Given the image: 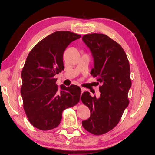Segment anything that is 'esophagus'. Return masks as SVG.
Here are the masks:
<instances>
[{"mask_svg":"<svg viewBox=\"0 0 155 155\" xmlns=\"http://www.w3.org/2000/svg\"><path fill=\"white\" fill-rule=\"evenodd\" d=\"M85 91V88H83V87H81V95L83 94V92Z\"/></svg>","mask_w":155,"mask_h":155,"instance_id":"34e87169","label":"esophagus"}]
</instances>
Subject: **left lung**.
Instances as JSON below:
<instances>
[{
	"label": "left lung",
	"instance_id": "obj_1",
	"mask_svg": "<svg viewBox=\"0 0 155 155\" xmlns=\"http://www.w3.org/2000/svg\"><path fill=\"white\" fill-rule=\"evenodd\" d=\"M82 39L94 58V67L91 74L101 84L100 97H92L88 92L81 97L91 111L90 118L82 125L88 132L101 135L115 127L129 104L130 65L122 47L107 35L86 34Z\"/></svg>",
	"mask_w": 155,
	"mask_h": 155
}]
</instances>
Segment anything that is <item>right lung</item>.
Returning a JSON list of instances; mask_svg holds the SVG:
<instances>
[{
    "mask_svg": "<svg viewBox=\"0 0 155 155\" xmlns=\"http://www.w3.org/2000/svg\"><path fill=\"white\" fill-rule=\"evenodd\" d=\"M81 35L68 31H55L39 41L26 58L21 72L23 108L30 124L42 130L59 125L63 111L78 104L81 88L56 85V74L64 70V51Z\"/></svg>",
    "mask_w": 155,
    "mask_h": 155,
    "instance_id": "1",
    "label": "right lung"
}]
</instances>
